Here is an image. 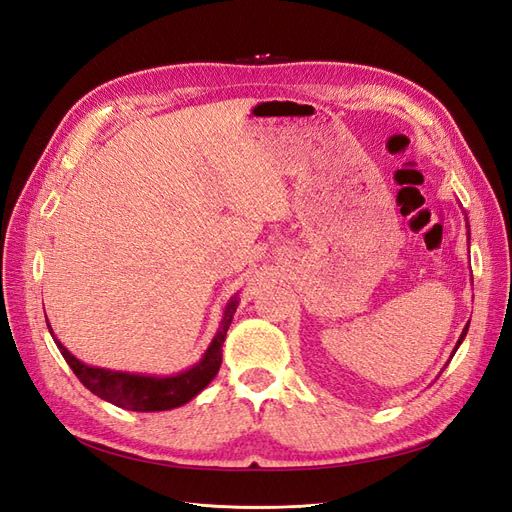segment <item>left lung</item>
<instances>
[{
    "mask_svg": "<svg viewBox=\"0 0 512 512\" xmlns=\"http://www.w3.org/2000/svg\"><path fill=\"white\" fill-rule=\"evenodd\" d=\"M466 333H468V324H466V329H463V333H461V337H459V342H457V346L463 342V337H466ZM457 350V348H455ZM455 354V352H453Z\"/></svg>",
    "mask_w": 512,
    "mask_h": 512,
    "instance_id": "1",
    "label": "left lung"
}]
</instances>
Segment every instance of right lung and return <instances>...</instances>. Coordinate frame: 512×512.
<instances>
[{"mask_svg":"<svg viewBox=\"0 0 512 512\" xmlns=\"http://www.w3.org/2000/svg\"><path fill=\"white\" fill-rule=\"evenodd\" d=\"M235 309H237V299H232L224 312L222 327L218 335L213 337V342L205 352L203 361L173 378H151V376L123 374V371L89 367V365H83L76 356H72L57 342V339L55 344L61 356L66 359V363L70 365V369L76 374V378H79L83 386H87V389L94 395H98L100 399L111 401V404L132 412H160V410H170V408H179L183 404H188V401L203 391L205 386L215 378V374H218V369L222 365V344ZM46 324H49V320H46ZM49 331L53 335L51 327Z\"/></svg>","mask_w":512,"mask_h":512,"instance_id":"add662e5","label":"right lung"}]
</instances>
